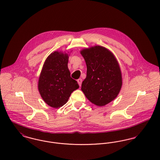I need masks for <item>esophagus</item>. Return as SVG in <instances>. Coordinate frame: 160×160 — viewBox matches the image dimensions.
<instances>
[{"label":"esophagus","instance_id":"esophagus-1","mask_svg":"<svg viewBox=\"0 0 160 160\" xmlns=\"http://www.w3.org/2000/svg\"><path fill=\"white\" fill-rule=\"evenodd\" d=\"M82 81V79L81 78H79V79H78V83H79V86H81Z\"/></svg>","mask_w":160,"mask_h":160}]
</instances>
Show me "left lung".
Wrapping results in <instances>:
<instances>
[{
	"mask_svg": "<svg viewBox=\"0 0 160 160\" xmlns=\"http://www.w3.org/2000/svg\"><path fill=\"white\" fill-rule=\"evenodd\" d=\"M81 53L87 65L81 90L92 103L104 106L114 100L121 88L118 63L111 52L101 46L84 49Z\"/></svg>",
	"mask_w": 160,
	"mask_h": 160,
	"instance_id": "8db88e82",
	"label": "left lung"
}]
</instances>
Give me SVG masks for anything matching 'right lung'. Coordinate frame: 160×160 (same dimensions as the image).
<instances>
[{"instance_id":"1","label":"right lung","mask_w":160,"mask_h":160,"mask_svg":"<svg viewBox=\"0 0 160 160\" xmlns=\"http://www.w3.org/2000/svg\"><path fill=\"white\" fill-rule=\"evenodd\" d=\"M68 62V54L52 53L46 59L39 79L40 94L46 103L53 108L64 105L71 93L79 88L78 82L71 78Z\"/></svg>"}]
</instances>
